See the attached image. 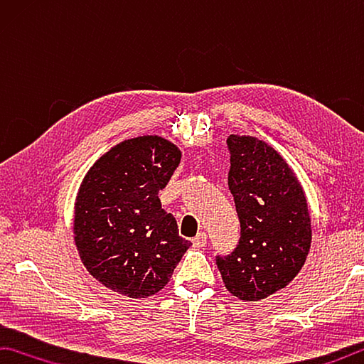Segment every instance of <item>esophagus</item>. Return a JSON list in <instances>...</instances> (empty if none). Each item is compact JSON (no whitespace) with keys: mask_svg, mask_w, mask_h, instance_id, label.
Segmentation results:
<instances>
[{"mask_svg":"<svg viewBox=\"0 0 364 364\" xmlns=\"http://www.w3.org/2000/svg\"><path fill=\"white\" fill-rule=\"evenodd\" d=\"M206 241H208V235L205 232H200L192 240V245H193V247H196V250H201V247L206 246Z\"/></svg>","mask_w":364,"mask_h":364,"instance_id":"obj_1","label":"esophagus"}]
</instances>
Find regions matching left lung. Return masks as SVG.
<instances>
[{"instance_id": "obj_1", "label": "left lung", "mask_w": 364, "mask_h": 364, "mask_svg": "<svg viewBox=\"0 0 364 364\" xmlns=\"http://www.w3.org/2000/svg\"><path fill=\"white\" fill-rule=\"evenodd\" d=\"M228 188L241 237L215 264L227 291L257 302L284 289L305 264L311 245L307 196L294 169L264 140L232 134Z\"/></svg>"}]
</instances>
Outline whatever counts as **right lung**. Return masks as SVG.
<instances>
[{"mask_svg":"<svg viewBox=\"0 0 364 364\" xmlns=\"http://www.w3.org/2000/svg\"><path fill=\"white\" fill-rule=\"evenodd\" d=\"M182 151L161 136H139L112 146L78 188L73 238L86 270L113 292L150 297L168 284L190 241L161 208L158 192Z\"/></svg>","mask_w":364,"mask_h":364,"instance_id":"add662e5","label":"right lung"}]
</instances>
